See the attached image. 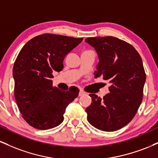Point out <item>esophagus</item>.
<instances>
[{
    "label": "esophagus",
    "mask_w": 158,
    "mask_h": 158,
    "mask_svg": "<svg viewBox=\"0 0 158 158\" xmlns=\"http://www.w3.org/2000/svg\"><path fill=\"white\" fill-rule=\"evenodd\" d=\"M85 94V92L83 91V90H80V91H79V97H81V96H83Z\"/></svg>",
    "instance_id": "1"
}]
</instances>
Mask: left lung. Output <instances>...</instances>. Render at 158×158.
<instances>
[{"mask_svg":"<svg viewBox=\"0 0 158 158\" xmlns=\"http://www.w3.org/2000/svg\"><path fill=\"white\" fill-rule=\"evenodd\" d=\"M85 42L97 51L99 61L94 77L108 80L110 93L103 98L89 94L86 108L90 125L104 131H114L131 121L143 100L146 73L142 59L131 44L113 37H92Z\"/></svg>","mask_w":158,"mask_h":158,"instance_id":"left-lung-1","label":"left lung"}]
</instances>
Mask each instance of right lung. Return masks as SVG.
<instances>
[{
    "label": "right lung",
    "mask_w": 158,
    "mask_h": 158,
    "mask_svg": "<svg viewBox=\"0 0 158 158\" xmlns=\"http://www.w3.org/2000/svg\"><path fill=\"white\" fill-rule=\"evenodd\" d=\"M83 39L56 34L32 38L19 52L13 66L15 98L22 117L30 126L47 130L64 120L65 108L79 95L52 85V72L61 71L65 56Z\"/></svg>",
    "instance_id": "1"
}]
</instances>
